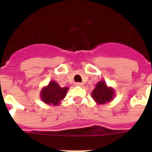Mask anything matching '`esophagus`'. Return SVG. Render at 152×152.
Listing matches in <instances>:
<instances>
[{
  "label": "esophagus",
  "instance_id": "34e87169",
  "mask_svg": "<svg viewBox=\"0 0 152 152\" xmlns=\"http://www.w3.org/2000/svg\"><path fill=\"white\" fill-rule=\"evenodd\" d=\"M75 86H82L83 84L80 82H76L75 83Z\"/></svg>",
  "mask_w": 152,
  "mask_h": 152
}]
</instances>
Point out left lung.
I'll use <instances>...</instances> for the list:
<instances>
[{"label":"left lung","instance_id":"1","mask_svg":"<svg viewBox=\"0 0 152 152\" xmlns=\"http://www.w3.org/2000/svg\"><path fill=\"white\" fill-rule=\"evenodd\" d=\"M92 98L99 104H105L112 101L114 98V89L107 86L105 81L101 80L95 86L92 91Z\"/></svg>","mask_w":152,"mask_h":152}]
</instances>
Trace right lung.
<instances>
[{"label":"right lung","mask_w":152,"mask_h":152,"mask_svg":"<svg viewBox=\"0 0 152 152\" xmlns=\"http://www.w3.org/2000/svg\"><path fill=\"white\" fill-rule=\"evenodd\" d=\"M67 90V87L62 88L58 83L52 80L48 86L41 89L40 99L48 105L57 106L66 97Z\"/></svg>","instance_id":"obj_1"}]
</instances>
